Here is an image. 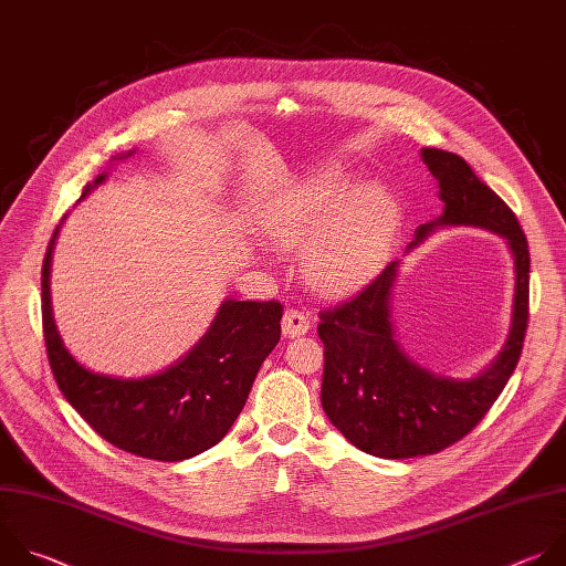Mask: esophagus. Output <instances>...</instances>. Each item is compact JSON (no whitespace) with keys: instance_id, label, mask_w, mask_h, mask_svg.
Segmentation results:
<instances>
[{"instance_id":"1","label":"esophagus","mask_w":566,"mask_h":566,"mask_svg":"<svg viewBox=\"0 0 566 566\" xmlns=\"http://www.w3.org/2000/svg\"><path fill=\"white\" fill-rule=\"evenodd\" d=\"M311 328V319L308 315H304L297 308H286L284 317H282V333L284 337H300Z\"/></svg>"}]
</instances>
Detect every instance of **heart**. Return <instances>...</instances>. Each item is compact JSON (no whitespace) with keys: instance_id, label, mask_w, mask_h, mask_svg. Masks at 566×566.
Returning <instances> with one entry per match:
<instances>
[{"instance_id":"heart-1","label":"heart","mask_w":566,"mask_h":566,"mask_svg":"<svg viewBox=\"0 0 566 566\" xmlns=\"http://www.w3.org/2000/svg\"><path fill=\"white\" fill-rule=\"evenodd\" d=\"M353 179L326 168L295 186L269 218L280 247H304L306 280L324 293H348L368 282L394 244L400 209L385 186L353 193Z\"/></svg>"}]
</instances>
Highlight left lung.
I'll use <instances>...</instances> for the list:
<instances>
[{
    "mask_svg": "<svg viewBox=\"0 0 566 566\" xmlns=\"http://www.w3.org/2000/svg\"><path fill=\"white\" fill-rule=\"evenodd\" d=\"M422 159L438 179L444 213L422 224L409 249L438 227H480L504 238L515 260L513 319L495 361L471 380H453L413 361L396 339L391 295L400 262L319 311L324 413L359 451L387 460L431 455L469 436L506 387L528 326L531 258L515 213L460 155L422 148Z\"/></svg>",
    "mask_w": 566,
    "mask_h": 566,
    "instance_id": "left-lung-1",
    "label": "left lung"
}]
</instances>
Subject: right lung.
I'll return each instance as SVG.
<instances>
[{
    "label": "right lung",
    "mask_w": 566,
    "mask_h": 566,
    "mask_svg": "<svg viewBox=\"0 0 566 566\" xmlns=\"http://www.w3.org/2000/svg\"><path fill=\"white\" fill-rule=\"evenodd\" d=\"M104 179L106 172L86 184L82 198ZM57 231L42 266V326L51 370L69 405L106 442L139 458L179 462L216 447L238 420L262 361L280 342L284 306L275 300H227L205 337L166 370L139 380L93 373L66 350L53 319L49 277Z\"/></svg>",
    "instance_id": "obj_1"
}]
</instances>
